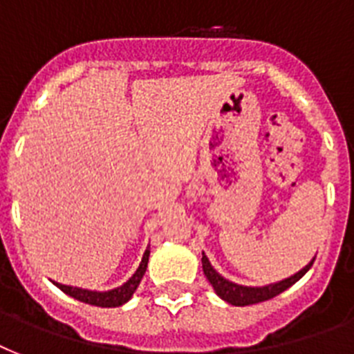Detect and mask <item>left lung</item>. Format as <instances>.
Masks as SVG:
<instances>
[{"label": "left lung", "mask_w": 354, "mask_h": 354, "mask_svg": "<svg viewBox=\"0 0 354 354\" xmlns=\"http://www.w3.org/2000/svg\"><path fill=\"white\" fill-rule=\"evenodd\" d=\"M314 259L305 266V268L299 270L297 274L266 286H242L236 285V283H232V281H227L226 277H222V275L211 266L209 259L205 257V253H202V268H204V274L205 277H207V281L211 283V286L215 288L216 296L222 297L224 301L232 303L235 307H246V305H255V303L268 301V299L275 297L277 294H281V292H285L286 288H290L296 281L301 279L303 275L310 270Z\"/></svg>", "instance_id": "left-lung-1"}]
</instances>
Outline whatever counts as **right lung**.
Masks as SVG:
<instances>
[{
  "label": "right lung",
  "instance_id": "add662e5",
  "mask_svg": "<svg viewBox=\"0 0 354 354\" xmlns=\"http://www.w3.org/2000/svg\"><path fill=\"white\" fill-rule=\"evenodd\" d=\"M149 255L150 248H147L143 253V259L139 263V268L136 270V274L130 277V279L124 283V285L118 286V288H112V290L106 292H95V290H84V288H77V286H68L60 285V283H55V285L60 288L62 292H66L68 296L75 297L82 303H88V305H95V307H121L124 303L133 296V292L138 290L139 283L143 279L145 272H147V264H149Z\"/></svg>",
  "mask_w": 354,
  "mask_h": 354
}]
</instances>
